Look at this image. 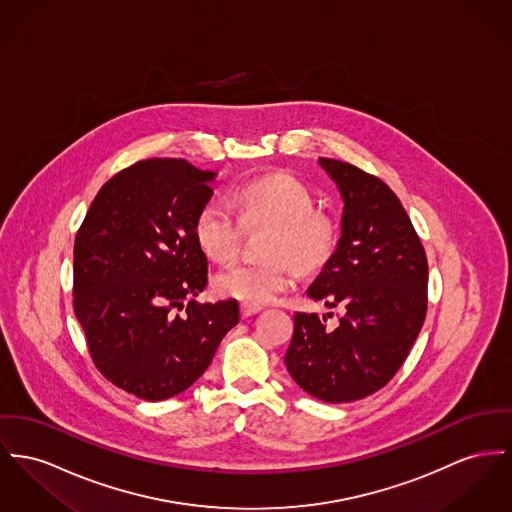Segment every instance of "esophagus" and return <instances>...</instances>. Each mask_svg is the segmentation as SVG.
I'll return each mask as SVG.
<instances>
[{
    "label": "esophagus",
    "mask_w": 512,
    "mask_h": 512,
    "mask_svg": "<svg viewBox=\"0 0 512 512\" xmlns=\"http://www.w3.org/2000/svg\"><path fill=\"white\" fill-rule=\"evenodd\" d=\"M260 310H262L260 305H250V303H242V305H240V312H242V316H244V318L254 316V314H258Z\"/></svg>",
    "instance_id": "esophagus-1"
}]
</instances>
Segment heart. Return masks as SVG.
Segmentation results:
<instances>
[{
  "label": "heart",
  "mask_w": 512,
  "mask_h": 512,
  "mask_svg": "<svg viewBox=\"0 0 512 512\" xmlns=\"http://www.w3.org/2000/svg\"><path fill=\"white\" fill-rule=\"evenodd\" d=\"M314 196L291 174H268L256 178L233 196V207L217 202L205 204L194 219V237L205 256L225 264L237 258L244 229L272 227L266 264H235L217 273L215 289L250 305H268L293 289L297 273L293 262L312 272L322 268L336 246V225L314 209Z\"/></svg>",
  "instance_id": "b5f03b06"
}]
</instances>
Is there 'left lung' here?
<instances>
[{
    "instance_id": "left-lung-1",
    "label": "left lung",
    "mask_w": 512,
    "mask_h": 512,
    "mask_svg": "<svg viewBox=\"0 0 512 512\" xmlns=\"http://www.w3.org/2000/svg\"><path fill=\"white\" fill-rule=\"evenodd\" d=\"M318 165L336 182L343 211L336 250L307 295L343 314L330 330L314 312H297L285 365L310 396L345 404L375 394L406 361L427 312V258L382 180L336 159Z\"/></svg>"
}]
</instances>
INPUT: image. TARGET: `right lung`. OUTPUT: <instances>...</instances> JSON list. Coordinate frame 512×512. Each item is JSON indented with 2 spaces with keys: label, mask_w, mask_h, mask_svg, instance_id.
<instances>
[{
  "label": "right lung",
  "mask_w": 512,
  "mask_h": 512,
  "mask_svg": "<svg viewBox=\"0 0 512 512\" xmlns=\"http://www.w3.org/2000/svg\"><path fill=\"white\" fill-rule=\"evenodd\" d=\"M215 176L184 159L139 161L104 184L75 237L73 308L91 357L147 402L190 388L239 324L235 299L194 301L207 285L194 219Z\"/></svg>",
  "instance_id": "right-lung-1"
}]
</instances>
